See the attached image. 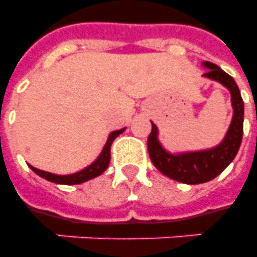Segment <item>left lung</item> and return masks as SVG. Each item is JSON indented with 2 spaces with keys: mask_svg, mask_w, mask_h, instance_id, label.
<instances>
[{
  "mask_svg": "<svg viewBox=\"0 0 257 257\" xmlns=\"http://www.w3.org/2000/svg\"><path fill=\"white\" fill-rule=\"evenodd\" d=\"M204 66L208 68L204 73L205 77L219 81L231 92L233 117L223 143L208 151L171 155L163 149L157 140L155 124H152V131L148 136V153L155 167L169 179L184 184L207 183L219 176L235 159L243 139L244 102L239 86L229 74L220 69L216 64L205 61Z\"/></svg>",
  "mask_w": 257,
  "mask_h": 257,
  "instance_id": "obj_1",
  "label": "left lung"
}]
</instances>
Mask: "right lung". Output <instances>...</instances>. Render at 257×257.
Masks as SVG:
<instances>
[{"label": "right lung", "instance_id": "add662e5", "mask_svg": "<svg viewBox=\"0 0 257 257\" xmlns=\"http://www.w3.org/2000/svg\"><path fill=\"white\" fill-rule=\"evenodd\" d=\"M124 132V129H120V131H114L109 135V139L106 141V144H105L104 149H102V152L98 156L93 164H90L88 168L82 169V171L77 172V173H73V175H66V176H58V175H53V173H49V172L41 171V169H37L29 165L32 171L36 172L38 176H41L44 179L49 180L52 183L56 184H65V185H74V184H81L84 181H88V180L93 179V177H97V176H100L105 169L108 168L109 161H110V145H112L113 140L116 139L120 133Z\"/></svg>", "mask_w": 257, "mask_h": 257}]
</instances>
